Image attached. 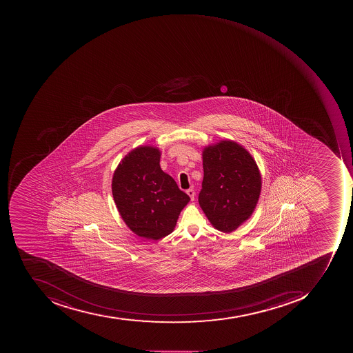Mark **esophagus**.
<instances>
[{
    "label": "esophagus",
    "instance_id": "obj_1",
    "mask_svg": "<svg viewBox=\"0 0 353 353\" xmlns=\"http://www.w3.org/2000/svg\"><path fill=\"white\" fill-rule=\"evenodd\" d=\"M188 195L190 196V199H191V201H194V197H195V192H194L193 189H189L187 191Z\"/></svg>",
    "mask_w": 353,
    "mask_h": 353
}]
</instances>
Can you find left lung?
<instances>
[{"instance_id": "obj_1", "label": "left lung", "mask_w": 353, "mask_h": 353, "mask_svg": "<svg viewBox=\"0 0 353 353\" xmlns=\"http://www.w3.org/2000/svg\"><path fill=\"white\" fill-rule=\"evenodd\" d=\"M203 166L199 205L215 229L231 233L256 209L262 188L258 164L241 144L221 140L203 148Z\"/></svg>"}]
</instances>
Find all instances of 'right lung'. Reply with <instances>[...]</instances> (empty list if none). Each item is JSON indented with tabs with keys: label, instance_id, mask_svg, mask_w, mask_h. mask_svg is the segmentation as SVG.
Wrapping results in <instances>:
<instances>
[{
	"label": "right lung",
	"instance_id": "add662e5",
	"mask_svg": "<svg viewBox=\"0 0 353 353\" xmlns=\"http://www.w3.org/2000/svg\"><path fill=\"white\" fill-rule=\"evenodd\" d=\"M159 148L140 145L115 168L112 195L127 227L140 238L160 240L173 232L190 197L160 168Z\"/></svg>",
	"mask_w": 353,
	"mask_h": 353
}]
</instances>
